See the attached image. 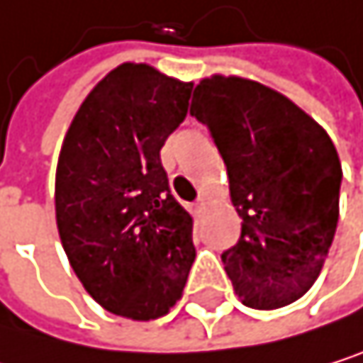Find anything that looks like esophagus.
Instances as JSON below:
<instances>
[{
  "instance_id": "1",
  "label": "esophagus",
  "mask_w": 363,
  "mask_h": 363,
  "mask_svg": "<svg viewBox=\"0 0 363 363\" xmlns=\"http://www.w3.org/2000/svg\"><path fill=\"white\" fill-rule=\"evenodd\" d=\"M206 206H208V196H199L196 201H194V210H196V212H201Z\"/></svg>"
}]
</instances>
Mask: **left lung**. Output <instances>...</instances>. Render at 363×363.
<instances>
[{
    "label": "left lung",
    "mask_w": 363,
    "mask_h": 363,
    "mask_svg": "<svg viewBox=\"0 0 363 363\" xmlns=\"http://www.w3.org/2000/svg\"><path fill=\"white\" fill-rule=\"evenodd\" d=\"M190 114L223 155L240 240L220 257L247 307L277 310L318 279L340 214L342 164L329 134L277 90L245 77L196 84Z\"/></svg>",
    "instance_id": "8db88e82"
}]
</instances>
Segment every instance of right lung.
Returning a JSON list of instances; mask_svg holds the SVG:
<instances>
[{
  "label": "right lung",
  "instance_id": "obj_1",
  "mask_svg": "<svg viewBox=\"0 0 363 363\" xmlns=\"http://www.w3.org/2000/svg\"><path fill=\"white\" fill-rule=\"evenodd\" d=\"M192 82L149 65L110 71L79 106L56 171V223L77 279L104 310L153 320L182 298L192 216L160 149L188 114Z\"/></svg>",
  "mask_w": 363,
  "mask_h": 363
}]
</instances>
